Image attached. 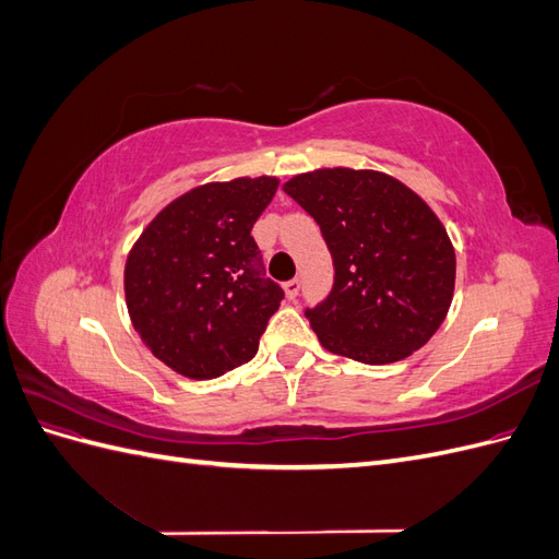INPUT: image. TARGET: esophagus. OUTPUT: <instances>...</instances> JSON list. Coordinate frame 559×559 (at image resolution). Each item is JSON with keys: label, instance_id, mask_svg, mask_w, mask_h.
Instances as JSON below:
<instances>
[{"label": "esophagus", "instance_id": "obj_1", "mask_svg": "<svg viewBox=\"0 0 559 559\" xmlns=\"http://www.w3.org/2000/svg\"><path fill=\"white\" fill-rule=\"evenodd\" d=\"M298 289H300V282L298 280L284 282V294H286V298H289V300H294L298 296Z\"/></svg>", "mask_w": 559, "mask_h": 559}]
</instances>
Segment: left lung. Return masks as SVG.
<instances>
[{
	"mask_svg": "<svg viewBox=\"0 0 559 559\" xmlns=\"http://www.w3.org/2000/svg\"><path fill=\"white\" fill-rule=\"evenodd\" d=\"M321 228L333 289L308 310L324 349L384 366L411 357L443 324L456 259L441 218L392 175L321 167L284 186Z\"/></svg>",
	"mask_w": 559,
	"mask_h": 559,
	"instance_id": "obj_1",
	"label": "left lung"
}]
</instances>
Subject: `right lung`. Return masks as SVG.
I'll return each mask as SVG.
<instances>
[{"label": "right lung", "mask_w": 559, "mask_h": 559, "mask_svg": "<svg viewBox=\"0 0 559 559\" xmlns=\"http://www.w3.org/2000/svg\"><path fill=\"white\" fill-rule=\"evenodd\" d=\"M277 186L267 175L195 186L132 245L123 273L128 314L175 373L212 380L257 354L284 292L263 277L251 228Z\"/></svg>", "instance_id": "right-lung-1"}]
</instances>
